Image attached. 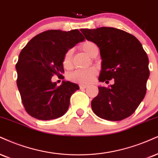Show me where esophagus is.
<instances>
[{
    "label": "esophagus",
    "instance_id": "34e87169",
    "mask_svg": "<svg viewBox=\"0 0 158 158\" xmlns=\"http://www.w3.org/2000/svg\"><path fill=\"white\" fill-rule=\"evenodd\" d=\"M87 87H88V85H83V84H80V85H79V87H80V89H85V88H87Z\"/></svg>",
    "mask_w": 158,
    "mask_h": 158
}]
</instances>
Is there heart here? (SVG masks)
<instances>
[{
    "instance_id": "1",
    "label": "heart",
    "mask_w": 158,
    "mask_h": 158,
    "mask_svg": "<svg viewBox=\"0 0 158 158\" xmlns=\"http://www.w3.org/2000/svg\"><path fill=\"white\" fill-rule=\"evenodd\" d=\"M96 45L92 42H85L83 44H81V48L85 51V54L88 56H90L92 53L93 49ZM72 55H73V51L71 49L68 50L65 53L62 60V64L65 68H70L72 65ZM97 74V71L96 68H90L87 69H80L77 70L73 73L70 74L69 78L72 81H77L80 84H88L90 81H93L96 75Z\"/></svg>"
}]
</instances>
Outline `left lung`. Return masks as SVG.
<instances>
[{
	"label": "left lung",
	"mask_w": 158,
	"mask_h": 158,
	"mask_svg": "<svg viewBox=\"0 0 158 158\" xmlns=\"http://www.w3.org/2000/svg\"><path fill=\"white\" fill-rule=\"evenodd\" d=\"M87 40L99 48L102 70L98 81L110 87H98V96L91 102L93 111L101 118L121 121L130 116L143 99L149 77V59L135 36L118 28H81Z\"/></svg>",
	"instance_id": "8db88e82"
}]
</instances>
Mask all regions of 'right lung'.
<instances>
[{
  "label": "right lung",
  "mask_w": 158,
  "mask_h": 158,
  "mask_svg": "<svg viewBox=\"0 0 158 158\" xmlns=\"http://www.w3.org/2000/svg\"><path fill=\"white\" fill-rule=\"evenodd\" d=\"M84 40L78 29L48 30L32 38L20 51L15 66L17 85L25 110L31 116L47 121L67 112L71 95L79 90V85L63 81L57 86L51 78L64 73V54Z\"/></svg>",
  "instance_id": "add662e5"
}]
</instances>
